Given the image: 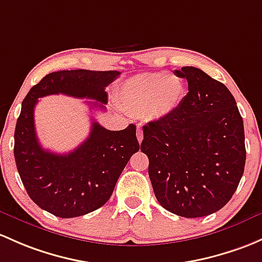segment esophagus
<instances>
[{
	"mask_svg": "<svg viewBox=\"0 0 262 262\" xmlns=\"http://www.w3.org/2000/svg\"><path fill=\"white\" fill-rule=\"evenodd\" d=\"M137 139H138L139 143H142V140H143V130L140 128H138V130H137Z\"/></svg>",
	"mask_w": 262,
	"mask_h": 262,
	"instance_id": "34e87169",
	"label": "esophagus"
}]
</instances>
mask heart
Masks as SVG:
<instances>
[{
	"instance_id": "b5f03b06",
	"label": "heart",
	"mask_w": 262,
	"mask_h": 262,
	"mask_svg": "<svg viewBox=\"0 0 262 262\" xmlns=\"http://www.w3.org/2000/svg\"><path fill=\"white\" fill-rule=\"evenodd\" d=\"M184 95L186 85L180 76L159 71L128 79L119 90V101L129 115L161 120L180 106Z\"/></svg>"
}]
</instances>
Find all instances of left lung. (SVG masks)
<instances>
[{"label":"left lung","instance_id":"8db88e82","mask_svg":"<svg viewBox=\"0 0 262 262\" xmlns=\"http://www.w3.org/2000/svg\"><path fill=\"white\" fill-rule=\"evenodd\" d=\"M188 93L177 109L143 126L140 150L149 159L154 194L163 208L196 219L231 200L244 174V122L222 82L201 69L183 66Z\"/></svg>","mask_w":262,"mask_h":262}]
</instances>
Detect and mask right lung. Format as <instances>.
Listing matches in <instances>:
<instances>
[{
  "mask_svg": "<svg viewBox=\"0 0 262 262\" xmlns=\"http://www.w3.org/2000/svg\"><path fill=\"white\" fill-rule=\"evenodd\" d=\"M119 71L62 70L48 74L34 85L22 101L15 129L16 167L27 194L42 210L61 219L93 212L112 196L120 173L139 150L136 125L108 130L93 119L89 137L70 153L57 154L40 145L35 132L37 99L64 94L92 99L90 106L105 109L112 84Z\"/></svg>",
  "mask_w": 262,
  "mask_h": 262,
  "instance_id": "obj_1",
  "label": "right lung"
}]
</instances>
